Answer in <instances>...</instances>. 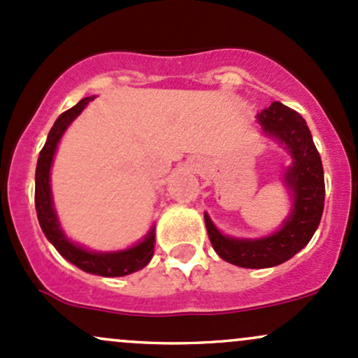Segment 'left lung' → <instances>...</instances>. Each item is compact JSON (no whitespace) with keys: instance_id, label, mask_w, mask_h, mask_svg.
Returning a JSON list of instances; mask_svg holds the SVG:
<instances>
[{"instance_id":"1","label":"left lung","mask_w":358,"mask_h":358,"mask_svg":"<svg viewBox=\"0 0 358 358\" xmlns=\"http://www.w3.org/2000/svg\"><path fill=\"white\" fill-rule=\"evenodd\" d=\"M256 117L263 131L285 143L294 159L285 174L288 187L294 191V210L278 232L256 241L222 236L205 215L217 255L241 268H271L285 263L313 239L324 210L322 162L303 117L282 102H271Z\"/></svg>"}]
</instances>
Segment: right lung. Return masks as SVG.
<instances>
[{
    "mask_svg": "<svg viewBox=\"0 0 358 358\" xmlns=\"http://www.w3.org/2000/svg\"><path fill=\"white\" fill-rule=\"evenodd\" d=\"M90 101H94V95H92V97L82 99V101L76 103V106H73L71 109L64 110V113L56 119L55 126H52L51 131L48 134L45 145L41 150V155L39 160H37L36 169L37 218H39L42 232L45 234L49 242L57 249V252H59L64 259H68L70 263L75 264V266H78L80 270L101 276H124L145 268L148 264V261L152 259L153 244H155V232H153V229L150 230L148 236L145 237L140 244H136L131 249H126V251L119 252H90L87 251V249L78 248V245L66 239L63 230L59 229L55 208H52L51 186H49V171H51L52 157H55L57 141L63 136L68 124L85 109V106Z\"/></svg>",
    "mask_w": 358,
    "mask_h": 358,
    "instance_id": "1",
    "label": "right lung"
}]
</instances>
